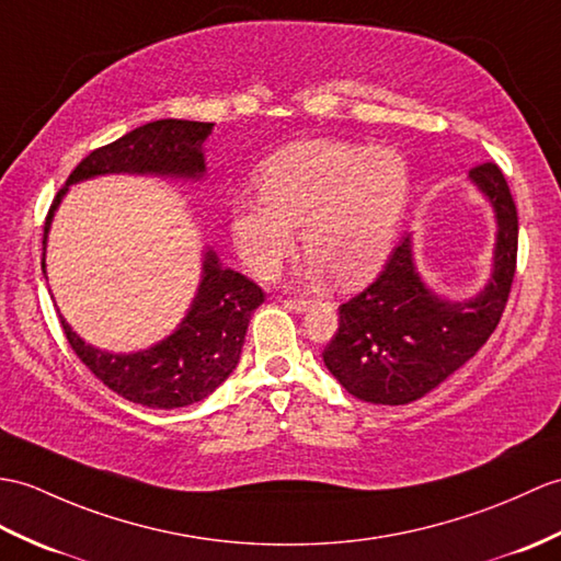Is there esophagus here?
I'll use <instances>...</instances> for the list:
<instances>
[{
	"label": "esophagus",
	"instance_id": "1",
	"mask_svg": "<svg viewBox=\"0 0 561 561\" xmlns=\"http://www.w3.org/2000/svg\"><path fill=\"white\" fill-rule=\"evenodd\" d=\"M286 308H291L296 312H304L310 308V301H306V298H291V301H286Z\"/></svg>",
	"mask_w": 561,
	"mask_h": 561
}]
</instances>
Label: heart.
<instances>
[{"mask_svg":"<svg viewBox=\"0 0 561 561\" xmlns=\"http://www.w3.org/2000/svg\"><path fill=\"white\" fill-rule=\"evenodd\" d=\"M260 195L231 203V237L257 277H275L296 249L308 275L340 282L375 275L392 249L411 198V167L399 150L306 140L272 154L257 172Z\"/></svg>","mask_w":561,"mask_h":561,"instance_id":"1","label":"heart"}]
</instances>
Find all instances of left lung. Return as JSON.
Segmentation results:
<instances>
[{"label":"left lung","instance_id":"8db88e82","mask_svg":"<svg viewBox=\"0 0 561 561\" xmlns=\"http://www.w3.org/2000/svg\"><path fill=\"white\" fill-rule=\"evenodd\" d=\"M468 176L497 219L485 289L468 301L437 296L415 267L411 237H403L380 277L340 306V330L322 351L328 370L360 401L399 407L425 397L497 328L516 272L518 215L497 164H478Z\"/></svg>","mask_w":561,"mask_h":561}]
</instances>
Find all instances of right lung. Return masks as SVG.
<instances>
[{
    "instance_id": "1",
    "label": "right lung",
    "mask_w": 561,
    "mask_h": 561,
    "mask_svg": "<svg viewBox=\"0 0 561 561\" xmlns=\"http://www.w3.org/2000/svg\"><path fill=\"white\" fill-rule=\"evenodd\" d=\"M215 124L160 119L102 146L78 164L67 186L51 203L45 219V249L51 217L71 184L102 174H154L198 181L205 174L203 142ZM265 301L263 289L241 272L221 267L213 251L203 255V279L179 328L146 351L110 354L85 344L71 324L61 320L64 334L102 385L119 397L148 409H181L213 394L239 366L241 346L253 310Z\"/></svg>"
}]
</instances>
